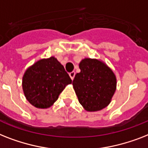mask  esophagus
Returning a JSON list of instances; mask_svg holds the SVG:
<instances>
[{
    "label": "esophagus",
    "mask_w": 148,
    "mask_h": 148,
    "mask_svg": "<svg viewBox=\"0 0 148 148\" xmlns=\"http://www.w3.org/2000/svg\"><path fill=\"white\" fill-rule=\"evenodd\" d=\"M69 76H70L71 79V80H74V76H75V72H74V71H72V72H71L70 74H69Z\"/></svg>",
    "instance_id": "obj_1"
}]
</instances>
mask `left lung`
<instances>
[{
    "mask_svg": "<svg viewBox=\"0 0 148 148\" xmlns=\"http://www.w3.org/2000/svg\"><path fill=\"white\" fill-rule=\"evenodd\" d=\"M80 72L73 80L79 103L86 111H98L109 104L116 89V78L112 70L97 59L80 62Z\"/></svg>",
    "mask_w": 148,
    "mask_h": 148,
    "instance_id": "1",
    "label": "left lung"
}]
</instances>
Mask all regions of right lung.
<instances>
[{
	"label": "right lung",
	"instance_id": "obj_1",
	"mask_svg": "<svg viewBox=\"0 0 148 148\" xmlns=\"http://www.w3.org/2000/svg\"><path fill=\"white\" fill-rule=\"evenodd\" d=\"M72 80L63 65L55 58L41 59L29 68L23 77L26 99L35 107H50L66 85Z\"/></svg>",
	"mask_w": 148,
	"mask_h": 148
}]
</instances>
